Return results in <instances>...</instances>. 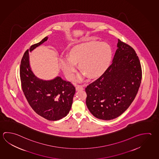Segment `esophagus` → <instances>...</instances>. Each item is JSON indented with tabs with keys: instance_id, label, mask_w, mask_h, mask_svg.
I'll use <instances>...</instances> for the list:
<instances>
[{
	"instance_id": "1",
	"label": "esophagus",
	"mask_w": 159,
	"mask_h": 159,
	"mask_svg": "<svg viewBox=\"0 0 159 159\" xmlns=\"http://www.w3.org/2000/svg\"><path fill=\"white\" fill-rule=\"evenodd\" d=\"M84 89V87L82 86H80V85H77V87H75V90L77 91H81V90H83Z\"/></svg>"
}]
</instances>
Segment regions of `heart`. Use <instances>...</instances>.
<instances>
[{
	"label": "heart",
	"instance_id": "1",
	"mask_svg": "<svg viewBox=\"0 0 159 159\" xmlns=\"http://www.w3.org/2000/svg\"><path fill=\"white\" fill-rule=\"evenodd\" d=\"M112 49L106 43L90 41L79 43L69 50L68 57L60 58L61 68L66 78L72 80L76 70V64L79 69L90 78H95L102 75L110 65L112 59ZM83 76L78 75L81 81Z\"/></svg>",
	"mask_w": 159,
	"mask_h": 159
}]
</instances>
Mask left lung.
<instances>
[{"label":"left lung","mask_w":159,"mask_h":159,"mask_svg":"<svg viewBox=\"0 0 159 159\" xmlns=\"http://www.w3.org/2000/svg\"><path fill=\"white\" fill-rule=\"evenodd\" d=\"M117 47L112 64L85 89L87 107L93 116L102 120H111L124 113L141 82V66L134 50L119 39Z\"/></svg>","instance_id":"obj_1"}]
</instances>
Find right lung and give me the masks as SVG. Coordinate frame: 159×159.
<instances>
[{
  "instance_id": "1",
  "label": "right lung",
  "mask_w": 159,
  "mask_h": 159,
  "mask_svg": "<svg viewBox=\"0 0 159 159\" xmlns=\"http://www.w3.org/2000/svg\"><path fill=\"white\" fill-rule=\"evenodd\" d=\"M47 40L48 37L43 38L26 50L20 61V75L23 93L32 109L47 120L55 121L69 113L75 89L70 82L60 77L45 81L32 72L29 63V52Z\"/></svg>"
}]
</instances>
